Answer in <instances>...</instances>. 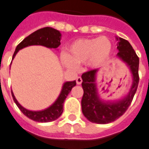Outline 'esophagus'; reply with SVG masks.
I'll return each mask as SVG.
<instances>
[{
    "mask_svg": "<svg viewBox=\"0 0 149 149\" xmlns=\"http://www.w3.org/2000/svg\"><path fill=\"white\" fill-rule=\"evenodd\" d=\"M81 83H82V79H81V77H78L77 78V84H80Z\"/></svg>",
    "mask_w": 149,
    "mask_h": 149,
    "instance_id": "34e87169",
    "label": "esophagus"
}]
</instances>
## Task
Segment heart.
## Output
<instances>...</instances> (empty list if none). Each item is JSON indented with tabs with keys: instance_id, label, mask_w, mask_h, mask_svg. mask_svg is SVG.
<instances>
[{
	"instance_id": "b5f03b06",
	"label": "heart",
	"mask_w": 149,
	"mask_h": 149,
	"mask_svg": "<svg viewBox=\"0 0 149 149\" xmlns=\"http://www.w3.org/2000/svg\"><path fill=\"white\" fill-rule=\"evenodd\" d=\"M111 50V41L104 36L78 39L68 47L64 65L69 69L84 63L91 68H97L108 59Z\"/></svg>"
}]
</instances>
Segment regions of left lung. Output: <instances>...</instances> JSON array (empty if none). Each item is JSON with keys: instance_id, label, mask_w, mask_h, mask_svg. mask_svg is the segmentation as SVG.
<instances>
[{"instance_id": "1", "label": "left lung", "mask_w": 149, "mask_h": 149, "mask_svg": "<svg viewBox=\"0 0 149 149\" xmlns=\"http://www.w3.org/2000/svg\"><path fill=\"white\" fill-rule=\"evenodd\" d=\"M118 53L116 57L127 65L132 75V85L130 91L120 100H106L99 94L97 75L100 69L84 72L81 76L84 95L81 100L82 113L87 119L97 124H107L114 122L125 113L131 104L139 83V58L130 43L124 38L115 37Z\"/></svg>"}]
</instances>
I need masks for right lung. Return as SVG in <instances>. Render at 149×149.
<instances>
[{
	"label": "right lung",
	"mask_w": 149,
	"mask_h": 149,
	"mask_svg": "<svg viewBox=\"0 0 149 149\" xmlns=\"http://www.w3.org/2000/svg\"><path fill=\"white\" fill-rule=\"evenodd\" d=\"M61 34L59 31L54 28L47 27L37 30L36 31L26 37L16 47V50L13 56V60L16 57L19 50L24 49L25 47H30V46L38 45V46H43L50 49L51 48L58 49V47L61 44ZM76 84H77L76 80L65 82L62 85L60 94L54 102L49 106V107L42 111L27 110L23 106L20 105V103L17 101L13 91H12V95L16 106L21 111L22 113L25 116H27L28 118L38 122H49L58 119L61 115L63 112V104L65 100L66 99V97L68 96L69 92L71 91L72 88L76 86Z\"/></svg>",
	"instance_id": "right-lung-1"
}]
</instances>
